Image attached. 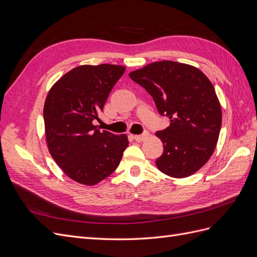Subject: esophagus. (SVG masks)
Returning a JSON list of instances; mask_svg holds the SVG:
<instances>
[{
	"mask_svg": "<svg viewBox=\"0 0 257 257\" xmlns=\"http://www.w3.org/2000/svg\"><path fill=\"white\" fill-rule=\"evenodd\" d=\"M149 136V134H148V132H145V133H143V134H141V135H135L134 136V139L135 141L137 142V143H142V142H144L145 139Z\"/></svg>",
	"mask_w": 257,
	"mask_h": 257,
	"instance_id": "obj_1",
	"label": "esophagus"
}]
</instances>
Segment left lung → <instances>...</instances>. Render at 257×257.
Wrapping results in <instances>:
<instances>
[{
	"label": "left lung",
	"instance_id": "obj_1",
	"mask_svg": "<svg viewBox=\"0 0 257 257\" xmlns=\"http://www.w3.org/2000/svg\"><path fill=\"white\" fill-rule=\"evenodd\" d=\"M153 97L169 126L157 136L164 147L155 162L162 173L185 178L211 157L219 139L222 111L213 85L198 68L174 61L154 62L130 73Z\"/></svg>",
	"mask_w": 257,
	"mask_h": 257
}]
</instances>
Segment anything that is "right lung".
<instances>
[{"label": "right lung", "instance_id": "add662e5", "mask_svg": "<svg viewBox=\"0 0 257 257\" xmlns=\"http://www.w3.org/2000/svg\"><path fill=\"white\" fill-rule=\"evenodd\" d=\"M124 71V66L111 64L75 67L54 83L46 98L49 152L76 182L94 185L110 176L128 145L126 135L100 132L92 123Z\"/></svg>", "mask_w": 257, "mask_h": 257}]
</instances>
